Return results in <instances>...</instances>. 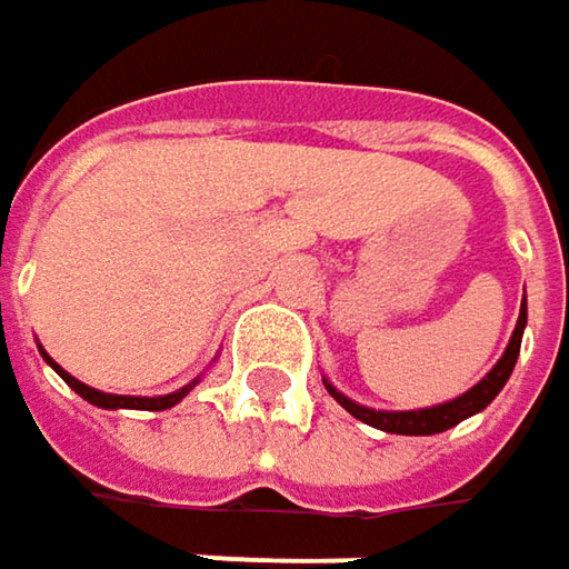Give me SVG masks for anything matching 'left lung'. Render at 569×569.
<instances>
[{
	"label": "left lung",
	"instance_id": "left-lung-1",
	"mask_svg": "<svg viewBox=\"0 0 569 569\" xmlns=\"http://www.w3.org/2000/svg\"><path fill=\"white\" fill-rule=\"evenodd\" d=\"M526 322H529V310H526V297H522V307H519V319H516L513 336L507 351L500 355V361L493 363L491 370L475 382L471 389H466L462 396L449 399V402L430 405V408H411V411H382V408H367V405L348 399L345 392H339L332 382L322 377V386L329 389V396L348 411L355 415L363 425L386 430V433H405V437H430V433H443L449 427H456L459 421H466L471 415L485 411L488 405L497 399V392L507 386L510 373H513L516 358H519V345H522V332H526Z\"/></svg>",
	"mask_w": 569,
	"mask_h": 569
}]
</instances>
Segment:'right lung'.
Returning <instances> with one entry per match:
<instances>
[{"label": "right lung", "mask_w": 569, "mask_h": 569, "mask_svg": "<svg viewBox=\"0 0 569 569\" xmlns=\"http://www.w3.org/2000/svg\"><path fill=\"white\" fill-rule=\"evenodd\" d=\"M37 348H40V345H37ZM40 355H43V361L50 363V367H53V370L59 373V377H62V380H66L69 386H72V389H76V392L81 396V399H84V402L98 405V408H110V411H117V408H136V411H164V408H173L177 402H183L189 392H192V386L202 380V373H199L196 380L187 382V386H180L177 392H167V396H113V392H100V389H94V386H88V382L76 380V377H72L69 370H62V367H59V363H56L53 358H50V355L43 351V348H40Z\"/></svg>", "instance_id": "add662e5"}]
</instances>
